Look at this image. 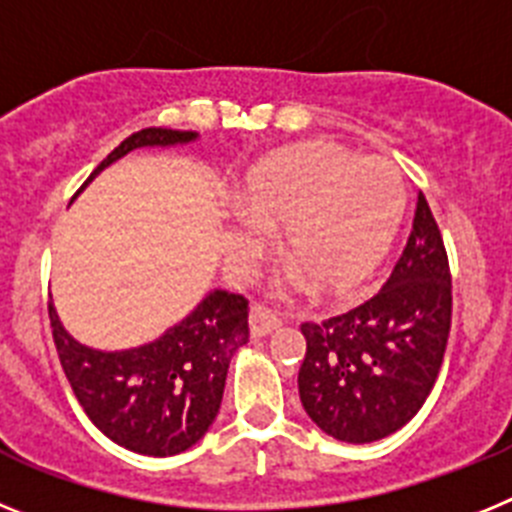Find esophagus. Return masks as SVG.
Instances as JSON below:
<instances>
[{
	"label": "esophagus",
	"instance_id": "esophagus-1",
	"mask_svg": "<svg viewBox=\"0 0 512 512\" xmlns=\"http://www.w3.org/2000/svg\"><path fill=\"white\" fill-rule=\"evenodd\" d=\"M281 317L275 314V311L265 309V306L255 304L250 311V335L252 337H265L270 335L273 330H278L281 327Z\"/></svg>",
	"mask_w": 512,
	"mask_h": 512
}]
</instances>
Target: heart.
Segmentation results:
<instances>
[{"mask_svg": "<svg viewBox=\"0 0 512 512\" xmlns=\"http://www.w3.org/2000/svg\"><path fill=\"white\" fill-rule=\"evenodd\" d=\"M407 206L399 167L330 141L278 149L244 175L229 255L247 268L270 226H286V257L324 296H353L381 268Z\"/></svg>", "mask_w": 512, "mask_h": 512, "instance_id": "b5f03b06", "label": "heart"}]
</instances>
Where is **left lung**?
Listing matches in <instances>:
<instances>
[{
	"label": "left lung",
	"mask_w": 512,
	"mask_h": 512,
	"mask_svg": "<svg viewBox=\"0 0 512 512\" xmlns=\"http://www.w3.org/2000/svg\"><path fill=\"white\" fill-rule=\"evenodd\" d=\"M301 332L299 397L324 433L373 443L420 412L451 332V270L425 195L384 288L340 317L304 322Z\"/></svg>",
	"instance_id": "obj_1"
}]
</instances>
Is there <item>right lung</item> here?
I'll use <instances>...</instances> for the list:
<instances>
[{"label":"right lung","mask_w":512,"mask_h":512,"mask_svg":"<svg viewBox=\"0 0 512 512\" xmlns=\"http://www.w3.org/2000/svg\"><path fill=\"white\" fill-rule=\"evenodd\" d=\"M195 139V131H136L97 164L90 180L133 149ZM247 304L239 293L211 291L162 337L115 353L74 340L61 327L53 304H48V317L61 368L92 425L133 453L175 456L201 441L219 415L231 355L250 340Z\"/></svg>","instance_id":"add662e5"}]
</instances>
